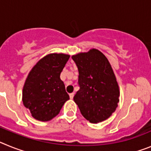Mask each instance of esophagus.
<instances>
[{
	"mask_svg": "<svg viewBox=\"0 0 151 151\" xmlns=\"http://www.w3.org/2000/svg\"><path fill=\"white\" fill-rule=\"evenodd\" d=\"M74 94H75L74 92H73V93H71V94H69V97H70V99H73V97H74Z\"/></svg>",
	"mask_w": 151,
	"mask_h": 151,
	"instance_id": "1",
	"label": "esophagus"
}]
</instances>
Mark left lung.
<instances>
[{"instance_id": "8db88e82", "label": "left lung", "mask_w": 151, "mask_h": 151, "mask_svg": "<svg viewBox=\"0 0 151 151\" xmlns=\"http://www.w3.org/2000/svg\"><path fill=\"white\" fill-rule=\"evenodd\" d=\"M80 89L73 99L82 115L91 123L106 120L119 101V89L107 58L97 49L73 55Z\"/></svg>"}]
</instances>
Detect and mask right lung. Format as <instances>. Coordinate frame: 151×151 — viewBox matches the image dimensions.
<instances>
[{"mask_svg":"<svg viewBox=\"0 0 151 151\" xmlns=\"http://www.w3.org/2000/svg\"><path fill=\"white\" fill-rule=\"evenodd\" d=\"M69 57L64 54H47L28 75L22 89V102L37 120L52 119L69 99L60 79V73Z\"/></svg>","mask_w":151,"mask_h":151,"instance_id":"right-lung-1","label":"right lung"}]
</instances>
